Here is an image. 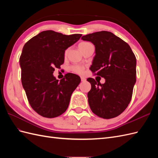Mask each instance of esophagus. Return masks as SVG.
<instances>
[{"mask_svg": "<svg viewBox=\"0 0 158 158\" xmlns=\"http://www.w3.org/2000/svg\"><path fill=\"white\" fill-rule=\"evenodd\" d=\"M80 78H81V81H82V82H85V81H86V79L84 77H81Z\"/></svg>", "mask_w": 158, "mask_h": 158, "instance_id": "34e87169", "label": "esophagus"}]
</instances>
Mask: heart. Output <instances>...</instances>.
Returning a JSON list of instances; mask_svg holds the SVG:
<instances>
[{"label": "heart", "mask_w": 158, "mask_h": 158, "mask_svg": "<svg viewBox=\"0 0 158 158\" xmlns=\"http://www.w3.org/2000/svg\"><path fill=\"white\" fill-rule=\"evenodd\" d=\"M92 44H90L89 42H87V41H82L80 42V44H78V48L81 51H83L86 47L91 45ZM68 52H69V49H66L64 51V56H66L68 55ZM70 70L72 72H73V73H76V74H82L84 73V66H81V65H78V64H76V65H73L70 66Z\"/></svg>", "instance_id": "obj_1"}]
</instances>
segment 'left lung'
Wrapping results in <instances>:
<instances>
[{
	"instance_id": "obj_1",
	"label": "left lung",
	"mask_w": 158,
	"mask_h": 158,
	"mask_svg": "<svg viewBox=\"0 0 158 158\" xmlns=\"http://www.w3.org/2000/svg\"><path fill=\"white\" fill-rule=\"evenodd\" d=\"M81 39L91 41L95 47L90 70L106 79L102 84L92 78L87 79L92 85L88 93L89 107L101 118L116 117L131 101L136 80V56L127 43L111 32L98 31Z\"/></svg>"
}]
</instances>
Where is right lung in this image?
<instances>
[{"label": "right lung", "mask_w": 158, "mask_h": 158, "mask_svg": "<svg viewBox=\"0 0 158 158\" xmlns=\"http://www.w3.org/2000/svg\"><path fill=\"white\" fill-rule=\"evenodd\" d=\"M81 36L47 30L32 37L23 47L20 57L22 84L31 108L42 117H59L69 107L80 78L68 73L59 81L52 73L64 63V51Z\"/></svg>", "instance_id": "obj_1"}]
</instances>
